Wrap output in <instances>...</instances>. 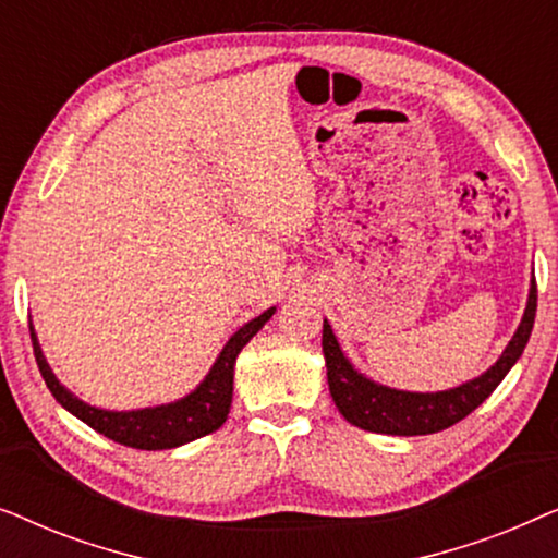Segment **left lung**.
I'll list each match as a JSON object with an SVG mask.
<instances>
[{
  "label": "left lung",
  "instance_id": "left-lung-1",
  "mask_svg": "<svg viewBox=\"0 0 558 558\" xmlns=\"http://www.w3.org/2000/svg\"><path fill=\"white\" fill-rule=\"evenodd\" d=\"M536 279L531 281L529 304H525L523 319L518 325L513 340L502 350L498 363L483 376L462 384L449 391L439 393H411V391H396V388L378 386L361 376L335 340L332 327L323 325V353L327 363V384H330V393L335 407L340 414L348 418L350 424L361 426L365 432L376 434H393V437H416V434H434L449 426L462 422L470 416L487 396H490L506 373L513 368L518 357L525 350V342L531 338L533 319H536Z\"/></svg>",
  "mask_w": 558,
  "mask_h": 558
}]
</instances>
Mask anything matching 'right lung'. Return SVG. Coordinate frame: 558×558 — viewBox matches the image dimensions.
Instances as JSON below:
<instances>
[{
	"label": "right lung",
	"instance_id": "obj_1",
	"mask_svg": "<svg viewBox=\"0 0 558 558\" xmlns=\"http://www.w3.org/2000/svg\"><path fill=\"white\" fill-rule=\"evenodd\" d=\"M274 315V307L266 310L264 315L251 319L226 342V348L220 350L216 365H213L208 376L193 393L185 399L167 403V407L155 409H140V411H104L96 407L83 403L78 396H73L65 386H60L56 373L50 371L48 361H45L40 342L35 338V330L29 327V338H33V350L37 368H40L45 384H48L50 393L56 396L60 407H65L73 416H78L81 422H86L90 429H96L104 437L124 447L134 449H172L187 441L201 439L205 434L216 432L223 426L231 411L233 399V365L235 357L243 350V345L254 338V335L266 325V319Z\"/></svg>",
	"mask_w": 558,
	"mask_h": 558
}]
</instances>
